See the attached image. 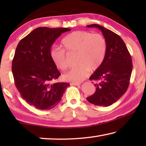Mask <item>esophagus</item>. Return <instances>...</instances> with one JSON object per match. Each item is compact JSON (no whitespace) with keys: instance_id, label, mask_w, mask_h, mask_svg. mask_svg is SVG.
I'll return each mask as SVG.
<instances>
[{"instance_id":"obj_1","label":"esophagus","mask_w":146,"mask_h":146,"mask_svg":"<svg viewBox=\"0 0 146 146\" xmlns=\"http://www.w3.org/2000/svg\"><path fill=\"white\" fill-rule=\"evenodd\" d=\"M80 84H81V83H79V82H71L70 83V85H74V86H79Z\"/></svg>"}]
</instances>
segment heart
<instances>
[{"mask_svg": "<svg viewBox=\"0 0 146 146\" xmlns=\"http://www.w3.org/2000/svg\"><path fill=\"white\" fill-rule=\"evenodd\" d=\"M63 49L52 48L50 51L52 60L59 69L68 68L66 52L76 53V67L64 75V78L72 82L83 81L91 72L96 70L103 63L107 50L105 38L100 34H92L88 31H74L61 41Z\"/></svg>", "mask_w": 146, "mask_h": 146, "instance_id": "1", "label": "heart"}]
</instances>
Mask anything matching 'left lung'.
I'll return each instance as SVG.
<instances>
[{"label": "left lung", "instance_id": "obj_1", "mask_svg": "<svg viewBox=\"0 0 146 146\" xmlns=\"http://www.w3.org/2000/svg\"><path fill=\"white\" fill-rule=\"evenodd\" d=\"M87 27L100 30L106 40L107 50L103 63L90 77L97 82L94 84L95 93L86 99L96 106H109L118 100L129 86L133 68L131 57L117 34L96 24Z\"/></svg>", "mask_w": 146, "mask_h": 146}]
</instances>
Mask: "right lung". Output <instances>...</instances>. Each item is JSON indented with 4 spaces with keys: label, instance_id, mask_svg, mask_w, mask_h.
<instances>
[{
    "label": "right lung",
    "instance_id": "1",
    "mask_svg": "<svg viewBox=\"0 0 146 146\" xmlns=\"http://www.w3.org/2000/svg\"><path fill=\"white\" fill-rule=\"evenodd\" d=\"M68 28L38 27L18 44L12 63L16 87L21 97L38 110H50L61 101L70 84L51 83L61 75L52 60V45Z\"/></svg>",
    "mask_w": 146,
    "mask_h": 146
}]
</instances>
